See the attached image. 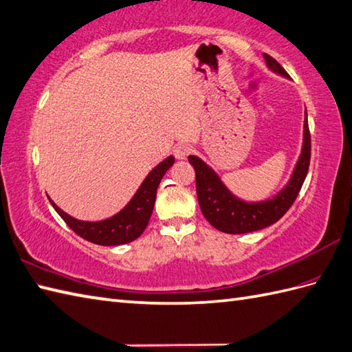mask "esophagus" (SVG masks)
Returning <instances> with one entry per match:
<instances>
[{"label":"esophagus","mask_w":352,"mask_h":352,"mask_svg":"<svg viewBox=\"0 0 352 352\" xmlns=\"http://www.w3.org/2000/svg\"><path fill=\"white\" fill-rule=\"evenodd\" d=\"M192 152V147L190 144H185V143H179L175 146L173 153L176 156V160H185L186 156L191 155Z\"/></svg>","instance_id":"34e87169"}]
</instances>
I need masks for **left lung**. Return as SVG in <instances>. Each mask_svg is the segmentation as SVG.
I'll return each mask as SVG.
<instances>
[{
    "instance_id": "1",
    "label": "left lung",
    "mask_w": 352,
    "mask_h": 352,
    "mask_svg": "<svg viewBox=\"0 0 352 352\" xmlns=\"http://www.w3.org/2000/svg\"><path fill=\"white\" fill-rule=\"evenodd\" d=\"M263 58L267 60L270 69L287 76V72L276 58H272L268 54H263ZM310 151L311 143L306 113L302 151L291 181L274 199L261 203H245L238 200L235 196H232L229 190L221 184L220 177L205 162L197 156H188L190 164L196 170V190L203 215L217 230L232 233V235L261 230L274 224L287 212V209L294 205L296 196H298L309 171Z\"/></svg>"
}]
</instances>
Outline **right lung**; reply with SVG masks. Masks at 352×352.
Returning <instances> with one entry per match:
<instances>
[{
	"label": "right lung",
	"instance_id": "obj_1",
	"mask_svg": "<svg viewBox=\"0 0 352 352\" xmlns=\"http://www.w3.org/2000/svg\"><path fill=\"white\" fill-rule=\"evenodd\" d=\"M175 158L168 156L158 164L140 186L135 196L124 206L119 214L108 218L104 221H80L76 218L63 212L51 199V205L57 210L58 215L63 218L65 223L72 229L76 235L87 239L98 245H122L137 239L149 224L152 210L155 206L156 190L166 171L173 166Z\"/></svg>",
	"mask_w": 352,
	"mask_h": 352
}]
</instances>
